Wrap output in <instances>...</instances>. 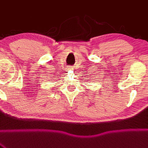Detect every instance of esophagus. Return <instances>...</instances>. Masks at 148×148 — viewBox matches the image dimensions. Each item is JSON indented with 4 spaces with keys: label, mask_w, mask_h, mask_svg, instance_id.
I'll return each instance as SVG.
<instances>
[{
    "label": "esophagus",
    "mask_w": 148,
    "mask_h": 148,
    "mask_svg": "<svg viewBox=\"0 0 148 148\" xmlns=\"http://www.w3.org/2000/svg\"><path fill=\"white\" fill-rule=\"evenodd\" d=\"M68 69H69V71H73L74 70V68L73 66H69V68H68Z\"/></svg>",
    "instance_id": "34e87169"
}]
</instances>
